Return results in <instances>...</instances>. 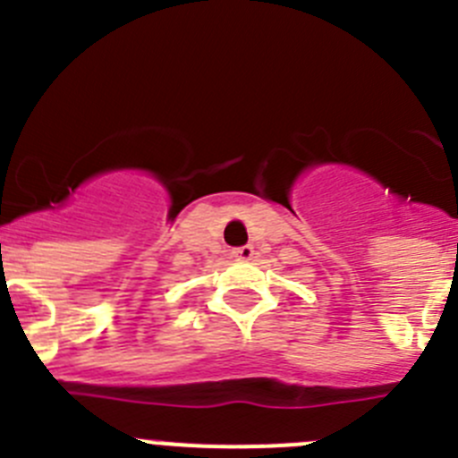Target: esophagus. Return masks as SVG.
I'll use <instances>...</instances> for the list:
<instances>
[{"label": "esophagus", "mask_w": 458, "mask_h": 458, "mask_svg": "<svg viewBox=\"0 0 458 458\" xmlns=\"http://www.w3.org/2000/svg\"><path fill=\"white\" fill-rule=\"evenodd\" d=\"M233 259L238 260H250L251 256H254V247L251 245H242V247H236V250H232Z\"/></svg>", "instance_id": "esophagus-1"}]
</instances>
